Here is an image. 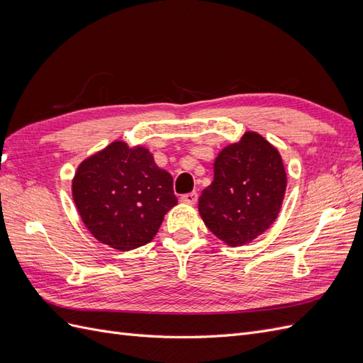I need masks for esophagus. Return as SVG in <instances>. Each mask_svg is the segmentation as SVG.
<instances>
[{
    "mask_svg": "<svg viewBox=\"0 0 363 363\" xmlns=\"http://www.w3.org/2000/svg\"><path fill=\"white\" fill-rule=\"evenodd\" d=\"M196 200H199V194L196 192H191V194H184L180 196V201L184 203V204H191L194 206L196 203Z\"/></svg>",
    "mask_w": 363,
    "mask_h": 363,
    "instance_id": "34e87169",
    "label": "esophagus"
}]
</instances>
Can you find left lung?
Returning <instances> with one entry per match:
<instances>
[{"mask_svg": "<svg viewBox=\"0 0 363 363\" xmlns=\"http://www.w3.org/2000/svg\"><path fill=\"white\" fill-rule=\"evenodd\" d=\"M286 184L279 150L256 131H245L218 152L213 182L199 200L200 216L228 247L245 245L276 221Z\"/></svg>", "mask_w": 363, "mask_h": 363, "instance_id": "8db88e82", "label": "left lung"}]
</instances>
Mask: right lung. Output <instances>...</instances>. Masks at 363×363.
Returning a JSON list of instances; mask_svg holds the SVG:
<instances>
[{"instance_id": "add662e5", "label": "right lung", "mask_w": 363, "mask_h": 363, "mask_svg": "<svg viewBox=\"0 0 363 363\" xmlns=\"http://www.w3.org/2000/svg\"><path fill=\"white\" fill-rule=\"evenodd\" d=\"M72 199L84 227L98 242L130 251L151 242L177 204L172 175L152 152L115 140L77 168Z\"/></svg>"}]
</instances>
